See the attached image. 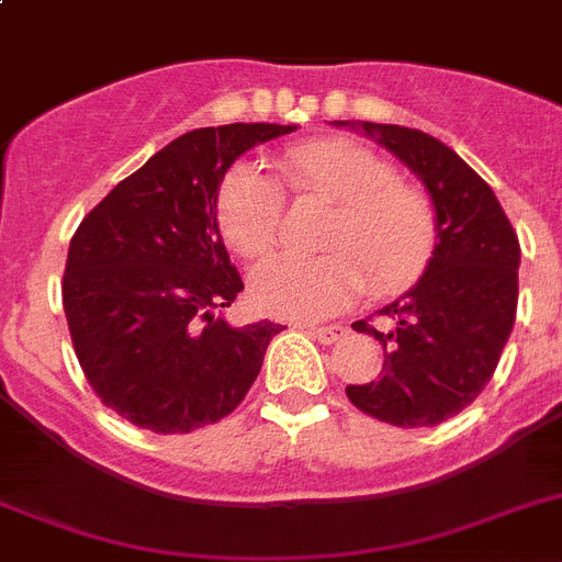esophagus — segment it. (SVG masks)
Returning <instances> with one entry per match:
<instances>
[{"mask_svg": "<svg viewBox=\"0 0 562 562\" xmlns=\"http://www.w3.org/2000/svg\"><path fill=\"white\" fill-rule=\"evenodd\" d=\"M311 336L318 338L322 344H333L341 336H347V327L344 325H325V327H311Z\"/></svg>", "mask_w": 562, "mask_h": 562, "instance_id": "1", "label": "esophagus"}]
</instances>
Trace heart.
Returning <instances> with one entry per match:
<instances>
[{
    "label": "heart",
    "mask_w": 562,
    "mask_h": 562,
    "mask_svg": "<svg viewBox=\"0 0 562 562\" xmlns=\"http://www.w3.org/2000/svg\"><path fill=\"white\" fill-rule=\"evenodd\" d=\"M288 193L330 204L316 257L274 255L251 274V300L285 318H322L361 296L414 285L437 246V215L423 190L403 184L386 159L356 143L322 139L277 159ZM215 218L240 257H260L280 235L282 193L269 173L237 161L221 179Z\"/></svg>",
    "instance_id": "1"
}]
</instances>
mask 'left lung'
I'll return each instance as SVG.
<instances>
[{
	"mask_svg": "<svg viewBox=\"0 0 562 562\" xmlns=\"http://www.w3.org/2000/svg\"><path fill=\"white\" fill-rule=\"evenodd\" d=\"M378 139L426 184L437 246L417 285L381 307L383 325L352 330L383 344L378 381L347 397L389 426H439L476 401L493 378L518 307L520 246L487 181L448 145L417 128L344 123Z\"/></svg>",
	"mask_w": 562,
	"mask_h": 562,
	"instance_id": "left-lung-1",
	"label": "left lung"
}]
</instances>
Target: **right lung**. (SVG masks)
Instances as JSON below:
<instances>
[{
    "instance_id": "obj_1",
    "label": "right lung",
    "mask_w": 562,
    "mask_h": 562,
    "mask_svg": "<svg viewBox=\"0 0 562 562\" xmlns=\"http://www.w3.org/2000/svg\"><path fill=\"white\" fill-rule=\"evenodd\" d=\"M296 125L232 123L179 136L120 181L72 235L64 313L100 401L154 434L232 414L282 325L232 327L244 291L215 218L232 161Z\"/></svg>"
}]
</instances>
